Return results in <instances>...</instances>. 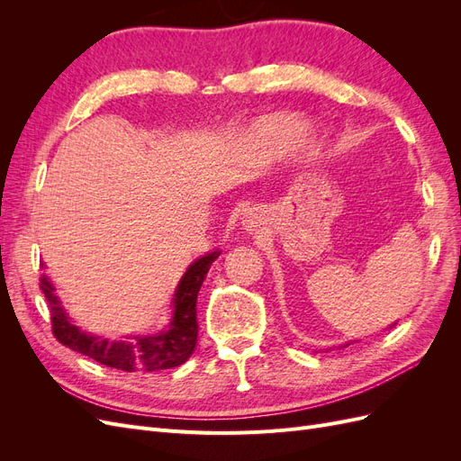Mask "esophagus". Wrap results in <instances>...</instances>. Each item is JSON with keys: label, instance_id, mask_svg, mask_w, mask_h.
<instances>
[{"label": "esophagus", "instance_id": "34e87169", "mask_svg": "<svg viewBox=\"0 0 461 461\" xmlns=\"http://www.w3.org/2000/svg\"><path fill=\"white\" fill-rule=\"evenodd\" d=\"M240 222H242V229L249 234H254V232L258 234V232L265 230V225H267V222H265V213L259 207L246 209L240 217Z\"/></svg>", "mask_w": 461, "mask_h": 461}]
</instances>
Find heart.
Here are the masks:
<instances>
[{
    "label": "heart",
    "mask_w": 461,
    "mask_h": 461,
    "mask_svg": "<svg viewBox=\"0 0 461 461\" xmlns=\"http://www.w3.org/2000/svg\"><path fill=\"white\" fill-rule=\"evenodd\" d=\"M254 134L263 149L278 153L303 142L310 134V124L296 115H276L256 124Z\"/></svg>",
    "instance_id": "1"
}]
</instances>
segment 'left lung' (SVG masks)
Wrapping results in <instances>:
<instances>
[{
  "label": "left lung",
  "instance_id": "1",
  "mask_svg": "<svg viewBox=\"0 0 461 461\" xmlns=\"http://www.w3.org/2000/svg\"><path fill=\"white\" fill-rule=\"evenodd\" d=\"M394 325H396V323H393V325H390V327H394ZM390 327H388V329H390ZM344 346H350V344H344Z\"/></svg>",
  "mask_w": 461,
  "mask_h": 461
}]
</instances>
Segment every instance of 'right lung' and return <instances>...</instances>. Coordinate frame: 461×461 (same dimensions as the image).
Returning <instances> with one entry per match:
<instances>
[{
  "label": "right lung",
  "instance_id": "1",
  "mask_svg": "<svg viewBox=\"0 0 461 461\" xmlns=\"http://www.w3.org/2000/svg\"><path fill=\"white\" fill-rule=\"evenodd\" d=\"M219 256L221 252L215 249L188 265L173 294V315L169 325L156 334H136V337H127L124 340H107L97 334L80 330L63 308L51 278L41 275L40 288L50 303L55 339L71 350L95 359L97 364L127 373L161 371L183 366L198 342V292L209 267Z\"/></svg>",
  "mask_w": 461,
  "mask_h": 461
}]
</instances>
